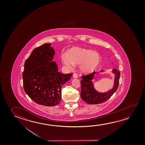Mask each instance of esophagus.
Instances as JSON below:
<instances>
[{
  "label": "esophagus",
  "mask_w": 145,
  "mask_h": 145,
  "mask_svg": "<svg viewBox=\"0 0 145 145\" xmlns=\"http://www.w3.org/2000/svg\"><path fill=\"white\" fill-rule=\"evenodd\" d=\"M73 77L74 78H77V77H78V75H77L76 73L73 74Z\"/></svg>",
  "instance_id": "1"
}]
</instances>
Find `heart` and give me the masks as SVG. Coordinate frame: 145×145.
I'll return each instance as SVG.
<instances>
[{
    "label": "heart",
    "instance_id": "b5f03b06",
    "mask_svg": "<svg viewBox=\"0 0 145 145\" xmlns=\"http://www.w3.org/2000/svg\"><path fill=\"white\" fill-rule=\"evenodd\" d=\"M62 60L69 69L75 64H80L79 69L83 73H92L97 68L101 62V56L93 50L82 48H74L70 50L68 55L62 57Z\"/></svg>",
    "mask_w": 145,
    "mask_h": 145
}]
</instances>
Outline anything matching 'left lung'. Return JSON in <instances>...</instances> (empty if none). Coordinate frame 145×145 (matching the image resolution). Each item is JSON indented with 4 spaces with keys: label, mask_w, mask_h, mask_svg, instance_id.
Here are the masks:
<instances>
[{
    "label": "left lung",
    "mask_w": 145,
    "mask_h": 145,
    "mask_svg": "<svg viewBox=\"0 0 145 145\" xmlns=\"http://www.w3.org/2000/svg\"><path fill=\"white\" fill-rule=\"evenodd\" d=\"M111 71L114 75V83L112 88L105 92H100L97 90L93 81L95 75L104 73L105 72L104 70H102L98 72H93L86 76H82L80 96L83 101L89 104H98L106 101L114 94L118 88L120 73L117 69H112Z\"/></svg>",
    "instance_id": "1"
}]
</instances>
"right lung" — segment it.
Instances as JSON below:
<instances>
[{"mask_svg":"<svg viewBox=\"0 0 145 145\" xmlns=\"http://www.w3.org/2000/svg\"><path fill=\"white\" fill-rule=\"evenodd\" d=\"M51 43L35 48L26 60L23 73L25 93L34 102L45 106H54L61 100V88L71 79L72 74L58 72L53 62L55 50Z\"/></svg>","mask_w":145,"mask_h":145,"instance_id":"obj_1","label":"right lung"}]
</instances>
